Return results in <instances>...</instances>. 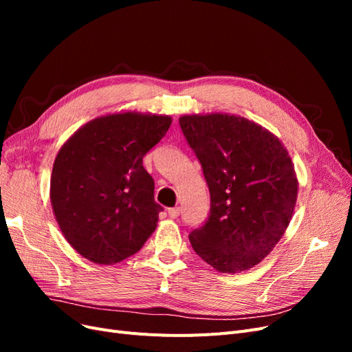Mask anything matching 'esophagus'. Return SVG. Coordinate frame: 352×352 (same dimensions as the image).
Wrapping results in <instances>:
<instances>
[{"label": "esophagus", "instance_id": "1", "mask_svg": "<svg viewBox=\"0 0 352 352\" xmlns=\"http://www.w3.org/2000/svg\"><path fill=\"white\" fill-rule=\"evenodd\" d=\"M180 214V208L179 207H173V208H168V216L172 219H177Z\"/></svg>", "mask_w": 352, "mask_h": 352}]
</instances>
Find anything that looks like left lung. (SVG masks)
<instances>
[{
	"instance_id": "8db88e82",
	"label": "left lung",
	"mask_w": 352,
	"mask_h": 352,
	"mask_svg": "<svg viewBox=\"0 0 352 352\" xmlns=\"http://www.w3.org/2000/svg\"><path fill=\"white\" fill-rule=\"evenodd\" d=\"M179 124L210 190V217L189 233L220 273L257 265L289 226L298 197L292 160L276 135L235 114H184Z\"/></svg>"
}]
</instances>
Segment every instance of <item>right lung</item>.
I'll list each match as a JSON object with an SVG mask.
<instances>
[{
  "label": "right lung",
  "mask_w": 352,
  "mask_h": 352,
  "mask_svg": "<svg viewBox=\"0 0 352 352\" xmlns=\"http://www.w3.org/2000/svg\"><path fill=\"white\" fill-rule=\"evenodd\" d=\"M172 117L113 113L97 117L63 144L50 199L63 235L82 257L114 264L142 248L162 206L144 155L167 133Z\"/></svg>",
  "instance_id": "right-lung-1"
}]
</instances>
